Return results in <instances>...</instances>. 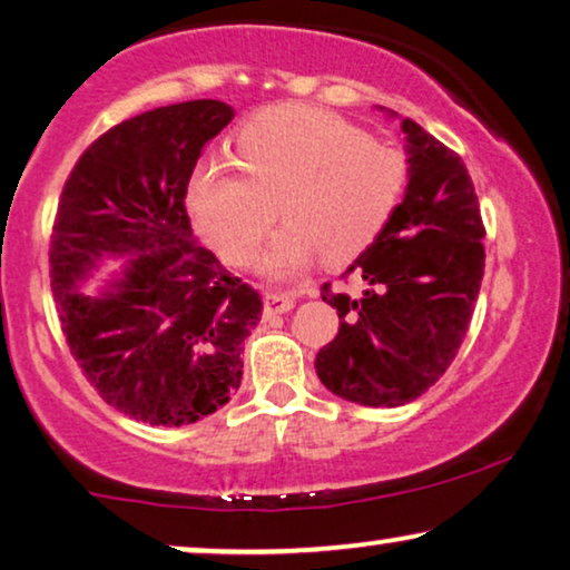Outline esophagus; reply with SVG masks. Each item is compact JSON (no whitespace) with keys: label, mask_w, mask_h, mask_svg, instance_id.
Here are the masks:
<instances>
[{"label":"esophagus","mask_w":570,"mask_h":570,"mask_svg":"<svg viewBox=\"0 0 570 570\" xmlns=\"http://www.w3.org/2000/svg\"><path fill=\"white\" fill-rule=\"evenodd\" d=\"M293 303H295V295L287 291L264 293V308H267V314H285V311L293 308Z\"/></svg>","instance_id":"esophagus-1"}]
</instances>
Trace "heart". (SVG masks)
Instances as JSON below:
<instances>
[{
  "mask_svg": "<svg viewBox=\"0 0 570 570\" xmlns=\"http://www.w3.org/2000/svg\"><path fill=\"white\" fill-rule=\"evenodd\" d=\"M236 160L194 170L186 205L223 259L246 264L275 223L262 269L293 277L314 262H345L365 252L400 209L410 160L396 147L322 108L287 104L248 119L236 135Z\"/></svg>",
  "mask_w": 570,
  "mask_h": 570,
  "instance_id": "b5f03b06",
  "label": "heart"
}]
</instances>
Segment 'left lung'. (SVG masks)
Here are the masks:
<instances>
[{
    "mask_svg": "<svg viewBox=\"0 0 570 570\" xmlns=\"http://www.w3.org/2000/svg\"><path fill=\"white\" fill-rule=\"evenodd\" d=\"M410 184L386 230L342 279L361 295L322 285L340 332L316 355L322 384L365 407H400L439 381L462 345L485 269V225L462 158L412 119Z\"/></svg>",
    "mask_w": 570,
    "mask_h": 570,
    "instance_id": "obj_1",
    "label": "left lung"
}]
</instances>
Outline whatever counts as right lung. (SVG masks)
Instances as JSON below:
<instances>
[{
  "label": "right lung",
  "instance_id": "obj_1",
  "mask_svg": "<svg viewBox=\"0 0 570 570\" xmlns=\"http://www.w3.org/2000/svg\"><path fill=\"white\" fill-rule=\"evenodd\" d=\"M230 119L223 100H186L116 124L75 163L53 217L49 275L69 353L100 400L150 425L197 423L230 400L264 308L194 238L184 205ZM104 253L138 256L111 292L77 294Z\"/></svg>",
  "mask_w": 570,
  "mask_h": 570
}]
</instances>
